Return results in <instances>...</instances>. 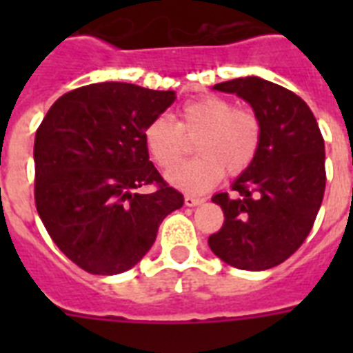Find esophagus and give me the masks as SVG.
<instances>
[{"label":"esophagus","mask_w":353,"mask_h":353,"mask_svg":"<svg viewBox=\"0 0 353 353\" xmlns=\"http://www.w3.org/2000/svg\"><path fill=\"white\" fill-rule=\"evenodd\" d=\"M201 201H203V199L198 198V196H192V194H187V196H185V205H187V207H196V205H199Z\"/></svg>","instance_id":"1"}]
</instances>
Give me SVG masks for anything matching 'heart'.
I'll return each mask as SVG.
<instances>
[{"label":"heart","instance_id":"obj_1","mask_svg":"<svg viewBox=\"0 0 353 353\" xmlns=\"http://www.w3.org/2000/svg\"><path fill=\"white\" fill-rule=\"evenodd\" d=\"M199 137L196 160L176 167L188 149V139ZM144 146L155 165L170 170L168 181L188 192L214 187L223 174L238 176L252 165L262 143V122L252 110L234 108L223 97L207 95L187 101L177 122L166 115L144 126Z\"/></svg>","mask_w":353,"mask_h":353}]
</instances>
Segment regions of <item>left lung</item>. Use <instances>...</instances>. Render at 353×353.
I'll return each instance as SVG.
<instances>
[{"label":"left lung","instance_id":"left-lung-1","mask_svg":"<svg viewBox=\"0 0 353 353\" xmlns=\"http://www.w3.org/2000/svg\"><path fill=\"white\" fill-rule=\"evenodd\" d=\"M252 106L262 143L252 165L216 194L223 225L209 236L216 256L232 268L263 271L293 254L312 231L326 188L324 139L301 97L258 77L216 84Z\"/></svg>","mask_w":353,"mask_h":353}]
</instances>
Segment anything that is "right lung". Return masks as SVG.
Here are the masks:
<instances>
[{"mask_svg":"<svg viewBox=\"0 0 353 353\" xmlns=\"http://www.w3.org/2000/svg\"><path fill=\"white\" fill-rule=\"evenodd\" d=\"M174 101V91L124 82L82 85L60 97L36 130V210L58 249L88 273L132 269L183 205L143 139ZM144 184L152 194L137 192Z\"/></svg>","mask_w":353,"mask_h":353,"instance_id":"add662e5","label":"right lung"}]
</instances>
